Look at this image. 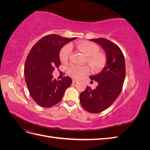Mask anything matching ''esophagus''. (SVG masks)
<instances>
[{"label": "esophagus", "instance_id": "34e87169", "mask_svg": "<svg viewBox=\"0 0 150 150\" xmlns=\"http://www.w3.org/2000/svg\"><path fill=\"white\" fill-rule=\"evenodd\" d=\"M78 80H77V79H72V83H76V82H78Z\"/></svg>", "mask_w": 150, "mask_h": 150}]
</instances>
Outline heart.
I'll return each instance as SVG.
<instances>
[{
	"mask_svg": "<svg viewBox=\"0 0 150 150\" xmlns=\"http://www.w3.org/2000/svg\"><path fill=\"white\" fill-rule=\"evenodd\" d=\"M78 49L87 56V61L94 70H99L106 64V57L104 54L98 51L99 47L96 44L81 41L77 44ZM72 51L70 44H67L63 47L59 52V59L61 62H66L69 59ZM90 68L88 66H78L72 64L67 68V73L71 77L75 79H79L83 76L88 74Z\"/></svg>",
	"mask_w": 150,
	"mask_h": 150,
	"instance_id": "b5f03b06",
	"label": "heart"
}]
</instances>
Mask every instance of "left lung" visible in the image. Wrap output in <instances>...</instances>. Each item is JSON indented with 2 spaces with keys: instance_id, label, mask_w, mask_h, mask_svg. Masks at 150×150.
Wrapping results in <instances>:
<instances>
[{
  "instance_id": "left-lung-1",
  "label": "left lung",
  "mask_w": 150,
  "mask_h": 150,
  "mask_svg": "<svg viewBox=\"0 0 150 150\" xmlns=\"http://www.w3.org/2000/svg\"><path fill=\"white\" fill-rule=\"evenodd\" d=\"M90 40L99 44L106 54V64L103 71L90 79L98 83L92 89L87 86L80 94V103L87 111L99 113L110 107L119 96L126 76L125 60L120 48L105 38Z\"/></svg>"
}]
</instances>
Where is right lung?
Returning a JSON list of instances; mask_svg holds the SVG:
<instances>
[{
	"label": "right lung",
	"mask_w": 150,
	"mask_h": 150,
	"mask_svg": "<svg viewBox=\"0 0 150 150\" xmlns=\"http://www.w3.org/2000/svg\"><path fill=\"white\" fill-rule=\"evenodd\" d=\"M76 39L47 35L34 45L27 56L24 66L25 83L30 96L40 106L50 108L56 105L71 85L70 77L65 76L57 81L52 74L61 64V48Z\"/></svg>",
	"instance_id": "right-lung-1"
}]
</instances>
